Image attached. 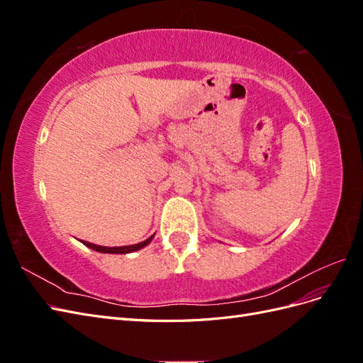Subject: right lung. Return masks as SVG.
I'll return each mask as SVG.
<instances>
[{"mask_svg":"<svg viewBox=\"0 0 363 363\" xmlns=\"http://www.w3.org/2000/svg\"><path fill=\"white\" fill-rule=\"evenodd\" d=\"M151 238H148L147 240H144V242H139V244H135V245H127V247H101V245H95V244H91V242H86V240H82V242L89 247L98 252H112V255H125V252H131V251H138L140 248L147 247L150 242H151Z\"/></svg>","mask_w":363,"mask_h":363,"instance_id":"1","label":"right lung"}]
</instances>
